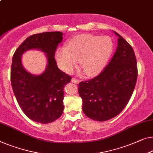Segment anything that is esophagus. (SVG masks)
Masks as SVG:
<instances>
[{
  "instance_id": "1",
  "label": "esophagus",
  "mask_w": 153,
  "mask_h": 153,
  "mask_svg": "<svg viewBox=\"0 0 153 153\" xmlns=\"http://www.w3.org/2000/svg\"><path fill=\"white\" fill-rule=\"evenodd\" d=\"M71 82L75 84H78L79 82V80L76 78H75V77H73V78L71 79Z\"/></svg>"
}]
</instances>
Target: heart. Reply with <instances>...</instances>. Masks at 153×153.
<instances>
[{
	"mask_svg": "<svg viewBox=\"0 0 153 153\" xmlns=\"http://www.w3.org/2000/svg\"><path fill=\"white\" fill-rule=\"evenodd\" d=\"M113 42L108 36L79 34L67 42V49L61 48L55 54L59 68L71 74L79 60V66L87 76L100 74L104 69L113 51Z\"/></svg>",
	"mask_w": 153,
	"mask_h": 153,
	"instance_id": "1",
	"label": "heart"
}]
</instances>
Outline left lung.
I'll use <instances>...</instances> for the list:
<instances>
[{
    "instance_id": "8db88e82",
    "label": "left lung",
    "mask_w": 153,
    "mask_h": 153,
    "mask_svg": "<svg viewBox=\"0 0 153 153\" xmlns=\"http://www.w3.org/2000/svg\"><path fill=\"white\" fill-rule=\"evenodd\" d=\"M115 33L119 38L111 62L98 76L78 84L84 113L99 122L112 119L122 112L133 95L137 79L133 47Z\"/></svg>"
}]
</instances>
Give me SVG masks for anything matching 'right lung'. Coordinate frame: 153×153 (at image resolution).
<instances>
[{
    "label": "right lung",
    "instance_id": "add662e5",
    "mask_svg": "<svg viewBox=\"0 0 153 153\" xmlns=\"http://www.w3.org/2000/svg\"><path fill=\"white\" fill-rule=\"evenodd\" d=\"M60 31L33 34L16 50L11 67V83L18 104L27 117L34 122L48 124L62 115L64 87L71 77L58 69L55 52L62 40ZM38 48L46 53L45 71L40 76L26 72L21 64V55L27 50Z\"/></svg>",
    "mask_w": 153,
    "mask_h": 153
}]
</instances>
